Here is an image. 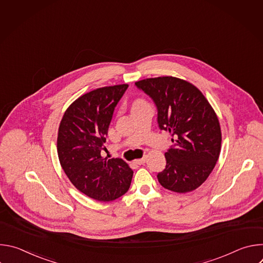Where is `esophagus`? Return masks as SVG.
Segmentation results:
<instances>
[{
	"mask_svg": "<svg viewBox=\"0 0 263 263\" xmlns=\"http://www.w3.org/2000/svg\"><path fill=\"white\" fill-rule=\"evenodd\" d=\"M145 160H146V157L144 156V157H142V158H140V159H136V160H134V163H136V164H143L144 162H145Z\"/></svg>",
	"mask_w": 263,
	"mask_h": 263,
	"instance_id": "esophagus-1",
	"label": "esophagus"
}]
</instances>
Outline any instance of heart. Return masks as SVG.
I'll list each match as a JSON object with an SVG mask.
<instances>
[{
	"mask_svg": "<svg viewBox=\"0 0 263 263\" xmlns=\"http://www.w3.org/2000/svg\"><path fill=\"white\" fill-rule=\"evenodd\" d=\"M144 104H147L144 100H142V99H138V100H136L134 103H133V106L132 107H135V106H140V105H144Z\"/></svg>",
	"mask_w": 263,
	"mask_h": 263,
	"instance_id": "1",
	"label": "heart"
}]
</instances>
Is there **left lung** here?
Segmentation results:
<instances>
[{
	"mask_svg": "<svg viewBox=\"0 0 263 263\" xmlns=\"http://www.w3.org/2000/svg\"><path fill=\"white\" fill-rule=\"evenodd\" d=\"M155 102L158 124L174 138L165 153L166 166L157 175L164 189L185 194L197 190L214 168L220 153L221 132L214 109L202 91L172 76L135 82Z\"/></svg>",
	"mask_w": 263,
	"mask_h": 263,
	"instance_id": "1",
	"label": "left lung"
}]
</instances>
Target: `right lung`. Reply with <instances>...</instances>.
<instances>
[{
    "instance_id": "add662e5",
    "label": "right lung",
    "mask_w": 263,
    "mask_h": 263,
    "mask_svg": "<svg viewBox=\"0 0 263 263\" xmlns=\"http://www.w3.org/2000/svg\"><path fill=\"white\" fill-rule=\"evenodd\" d=\"M128 84L100 87L74 100L65 110L58 129L57 153L72 185L101 202L125 195L133 171L120 158L101 155L115 108Z\"/></svg>"
}]
</instances>
